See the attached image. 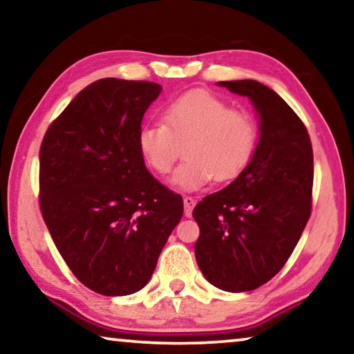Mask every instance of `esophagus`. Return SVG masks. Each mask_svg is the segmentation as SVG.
<instances>
[{"label":"esophagus","mask_w":354,"mask_h":354,"mask_svg":"<svg viewBox=\"0 0 354 354\" xmlns=\"http://www.w3.org/2000/svg\"><path fill=\"white\" fill-rule=\"evenodd\" d=\"M183 205H185V216L189 218L191 213H193V208L196 205V201L193 198H189V196H185Z\"/></svg>","instance_id":"1"}]
</instances>
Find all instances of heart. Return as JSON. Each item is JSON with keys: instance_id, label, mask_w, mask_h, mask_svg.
<instances>
[{"instance_id": "b5f03b06", "label": "heart", "mask_w": 354, "mask_h": 354, "mask_svg": "<svg viewBox=\"0 0 354 354\" xmlns=\"http://www.w3.org/2000/svg\"><path fill=\"white\" fill-rule=\"evenodd\" d=\"M160 124L142 125L138 149L150 169H172L185 147L187 160L171 177L174 187L194 191L215 178L225 182L239 176L251 160L257 129L248 114L204 89L188 91L161 111Z\"/></svg>"}]
</instances>
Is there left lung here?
I'll use <instances>...</instances> for the list:
<instances>
[{"instance_id": "left-lung-1", "label": "left lung", "mask_w": 354, "mask_h": 354, "mask_svg": "<svg viewBox=\"0 0 354 354\" xmlns=\"http://www.w3.org/2000/svg\"><path fill=\"white\" fill-rule=\"evenodd\" d=\"M218 86L249 98L260 136L239 177L194 207V254L212 286L239 293L268 282L297 246L310 216L314 153L304 124L273 89L254 80Z\"/></svg>"}]
</instances>
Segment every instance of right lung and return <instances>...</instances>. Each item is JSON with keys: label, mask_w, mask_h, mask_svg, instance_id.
Masks as SVG:
<instances>
[{"label": "right lung", "mask_w": 354, "mask_h": 354, "mask_svg": "<svg viewBox=\"0 0 354 354\" xmlns=\"http://www.w3.org/2000/svg\"><path fill=\"white\" fill-rule=\"evenodd\" d=\"M161 86L103 78L68 103L40 146V210L81 283L105 297L146 286L183 215L180 194L147 171L138 149Z\"/></svg>", "instance_id": "add662e5"}]
</instances>
